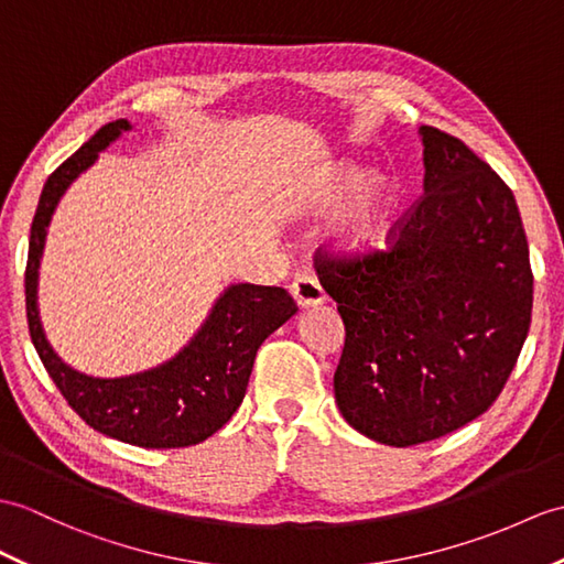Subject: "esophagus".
Segmentation results:
<instances>
[{
  "instance_id": "34e87169",
  "label": "esophagus",
  "mask_w": 564,
  "mask_h": 564,
  "mask_svg": "<svg viewBox=\"0 0 564 564\" xmlns=\"http://www.w3.org/2000/svg\"><path fill=\"white\" fill-rule=\"evenodd\" d=\"M291 295L295 300V305L303 307V310L317 307V305H322L324 300H326L322 285L317 283V279H312V276L295 279L293 285H291Z\"/></svg>"
}]
</instances>
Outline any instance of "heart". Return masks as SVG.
Wrapping results in <instances>:
<instances>
[{
    "instance_id": "1",
    "label": "heart",
    "mask_w": 564,
    "mask_h": 564,
    "mask_svg": "<svg viewBox=\"0 0 564 564\" xmlns=\"http://www.w3.org/2000/svg\"><path fill=\"white\" fill-rule=\"evenodd\" d=\"M399 204V185L394 177L375 175L358 163H341L324 180L314 194L312 208L332 214L344 206L334 226L336 247L348 257H368L384 245L391 216Z\"/></svg>"
}]
</instances>
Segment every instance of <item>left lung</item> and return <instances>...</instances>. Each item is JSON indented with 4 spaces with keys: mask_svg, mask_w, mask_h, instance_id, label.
Returning <instances> with one entry per match:
<instances>
[{
    "mask_svg": "<svg viewBox=\"0 0 564 564\" xmlns=\"http://www.w3.org/2000/svg\"><path fill=\"white\" fill-rule=\"evenodd\" d=\"M423 196L387 252L317 261L346 344L338 411L389 447L437 440L486 413L527 341L533 305L519 206L495 170L435 127Z\"/></svg>",
    "mask_w": 564,
    "mask_h": 564,
    "instance_id": "obj_1",
    "label": "left lung"
}]
</instances>
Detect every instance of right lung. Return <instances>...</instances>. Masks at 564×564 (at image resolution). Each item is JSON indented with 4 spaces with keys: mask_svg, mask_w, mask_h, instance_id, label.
Returning <instances> with one entry per match:
<instances>
[{
    "mask_svg": "<svg viewBox=\"0 0 564 564\" xmlns=\"http://www.w3.org/2000/svg\"><path fill=\"white\" fill-rule=\"evenodd\" d=\"M129 129L132 124L127 120L100 127L47 177L31 226L25 314L33 346L52 382L90 427L143 449L189 447L212 437L238 411L259 346L297 307L283 288L232 283L220 293L192 341L151 370L105 379L78 372L57 356L37 310V269L50 220L72 182Z\"/></svg>",
    "mask_w": 564,
    "mask_h": 564,
    "instance_id": "right-lung-1",
    "label": "right lung"
}]
</instances>
